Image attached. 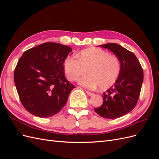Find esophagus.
Listing matches in <instances>:
<instances>
[{"instance_id":"34e87169","label":"esophagus","mask_w":159,"mask_h":159,"mask_svg":"<svg viewBox=\"0 0 159 159\" xmlns=\"http://www.w3.org/2000/svg\"><path fill=\"white\" fill-rule=\"evenodd\" d=\"M86 93H87V94L88 95H93V93H92V92H90V91H86Z\"/></svg>"}]
</instances>
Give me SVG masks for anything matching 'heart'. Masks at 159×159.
I'll return each mask as SVG.
<instances>
[{"label":"heart","instance_id":"1","mask_svg":"<svg viewBox=\"0 0 159 159\" xmlns=\"http://www.w3.org/2000/svg\"><path fill=\"white\" fill-rule=\"evenodd\" d=\"M64 68L70 81L78 80L80 77L88 75L79 80L83 87L93 89L99 86L105 89L112 86L121 73V65L118 57L100 48L86 49L77 55V58L68 57L64 60Z\"/></svg>","mask_w":159,"mask_h":159}]
</instances>
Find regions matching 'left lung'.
<instances>
[{"mask_svg":"<svg viewBox=\"0 0 159 159\" xmlns=\"http://www.w3.org/2000/svg\"><path fill=\"white\" fill-rule=\"evenodd\" d=\"M99 46L114 53L121 62V70L116 82L103 93L102 106L94 110L104 118L116 119L136 106L141 90L143 71L135 55L120 45L109 43Z\"/></svg>","mask_w":159,"mask_h":159,"instance_id":"1","label":"left lung"}]
</instances>
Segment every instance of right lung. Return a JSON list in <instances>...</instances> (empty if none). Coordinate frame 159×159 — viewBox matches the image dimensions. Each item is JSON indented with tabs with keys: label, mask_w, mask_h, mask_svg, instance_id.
<instances>
[{
	"label": "right lung",
	"mask_w": 159,
	"mask_h": 159,
	"mask_svg": "<svg viewBox=\"0 0 159 159\" xmlns=\"http://www.w3.org/2000/svg\"><path fill=\"white\" fill-rule=\"evenodd\" d=\"M71 48L46 42L25 51L14 70V80L22 105L36 117L60 111L75 86L66 80L64 60Z\"/></svg>",
	"instance_id": "1"
}]
</instances>
